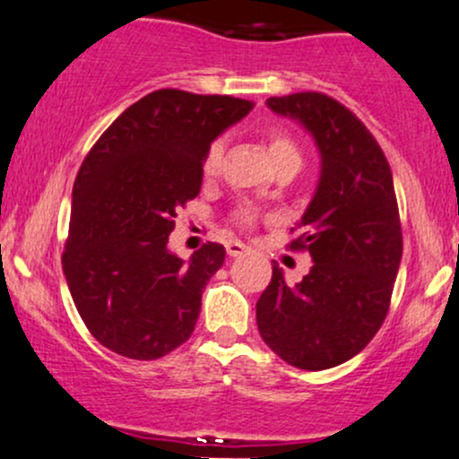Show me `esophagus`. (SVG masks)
<instances>
[{"label": "esophagus", "mask_w": 459, "mask_h": 459, "mask_svg": "<svg viewBox=\"0 0 459 459\" xmlns=\"http://www.w3.org/2000/svg\"><path fill=\"white\" fill-rule=\"evenodd\" d=\"M225 249H228V254L231 255V257H238V255H245V254H249V247H247L245 243H240V240H230L228 243V247H225Z\"/></svg>", "instance_id": "obj_1"}]
</instances>
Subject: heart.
I'll return each mask as SVG.
<instances>
[{
  "label": "heart",
  "mask_w": 459,
  "mask_h": 459,
  "mask_svg": "<svg viewBox=\"0 0 459 459\" xmlns=\"http://www.w3.org/2000/svg\"><path fill=\"white\" fill-rule=\"evenodd\" d=\"M264 138H266V149H269V156L273 158V162L275 164H280L284 160H295V162L301 160L295 138H292L286 130H281V127H271V130H266ZM221 156H223V143L214 141L204 156V162H202L204 178H214V175L219 173ZM234 221L240 225V228L249 230L255 225L257 214L251 205H240V208L234 212Z\"/></svg>",
  "instance_id": "1"
}]
</instances>
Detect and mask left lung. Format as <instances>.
I'll use <instances>...</instances> for the list:
<instances>
[{
    "label": "left lung",
    "instance_id": "obj_1",
    "mask_svg": "<svg viewBox=\"0 0 459 459\" xmlns=\"http://www.w3.org/2000/svg\"><path fill=\"white\" fill-rule=\"evenodd\" d=\"M266 104L310 130L323 169L295 228L301 231L288 243L312 255V269L290 286L273 266L255 303L257 329L292 367L332 368L362 351L388 314L403 254L393 173L367 126L325 92L271 97Z\"/></svg>",
    "mask_w": 459,
    "mask_h": 459
}]
</instances>
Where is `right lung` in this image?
<instances>
[{"mask_svg":"<svg viewBox=\"0 0 459 459\" xmlns=\"http://www.w3.org/2000/svg\"><path fill=\"white\" fill-rule=\"evenodd\" d=\"M254 104L160 89L101 134L77 171L63 271L97 342L130 359H158L186 342L202 292L225 247L188 262L167 249L178 210L202 188L208 147Z\"/></svg>","mask_w":459,"mask_h":459,"instance_id":"right-lung-1","label":"right lung"}]
</instances>
